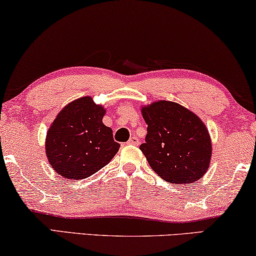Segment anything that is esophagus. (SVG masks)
Wrapping results in <instances>:
<instances>
[{"label": "esophagus", "mask_w": 256, "mask_h": 256, "mask_svg": "<svg viewBox=\"0 0 256 256\" xmlns=\"http://www.w3.org/2000/svg\"><path fill=\"white\" fill-rule=\"evenodd\" d=\"M128 144H139V139L136 138V136H132V138H130V140L128 141Z\"/></svg>", "instance_id": "1"}]
</instances>
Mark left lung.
<instances>
[{"instance_id": "8db88e82", "label": "left lung", "mask_w": 256, "mask_h": 256, "mask_svg": "<svg viewBox=\"0 0 256 256\" xmlns=\"http://www.w3.org/2000/svg\"><path fill=\"white\" fill-rule=\"evenodd\" d=\"M147 134L140 150L168 182L188 184L207 172L212 158L208 130L196 114L170 101L142 108Z\"/></svg>"}]
</instances>
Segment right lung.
I'll return each instance as SVG.
<instances>
[{"label":"right lung","mask_w":256,"mask_h":256,"mask_svg":"<svg viewBox=\"0 0 256 256\" xmlns=\"http://www.w3.org/2000/svg\"><path fill=\"white\" fill-rule=\"evenodd\" d=\"M104 109L90 98L68 104L52 122L46 138L49 163L60 176L85 179L112 161L120 144L102 123Z\"/></svg>","instance_id":"obj_1"}]
</instances>
